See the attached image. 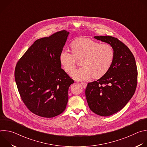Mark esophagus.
Masks as SVG:
<instances>
[{"instance_id":"1","label":"esophagus","mask_w":147,"mask_h":147,"mask_svg":"<svg viewBox=\"0 0 147 147\" xmlns=\"http://www.w3.org/2000/svg\"><path fill=\"white\" fill-rule=\"evenodd\" d=\"M81 85L82 86L83 88H86L87 87V84L86 82H81Z\"/></svg>"}]
</instances>
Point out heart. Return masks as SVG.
<instances>
[{"label": "heart", "instance_id": "1", "mask_svg": "<svg viewBox=\"0 0 147 147\" xmlns=\"http://www.w3.org/2000/svg\"><path fill=\"white\" fill-rule=\"evenodd\" d=\"M71 52L62 51L59 61L65 71L71 73L75 68L76 60H80L82 67L71 73V76L77 81H84L92 77L98 79L105 75L113 60L114 52L112 47L87 38L74 40L70 45Z\"/></svg>", "mask_w": 147, "mask_h": 147}]
</instances>
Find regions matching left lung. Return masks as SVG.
<instances>
[{
  "mask_svg": "<svg viewBox=\"0 0 147 147\" xmlns=\"http://www.w3.org/2000/svg\"><path fill=\"white\" fill-rule=\"evenodd\" d=\"M94 38L109 44L114 57L105 75L88 83L86 96L94 113L108 116L122 109L133 96L137 84V69L133 53L117 38L111 36Z\"/></svg>",
  "mask_w": 147,
  "mask_h": 147,
  "instance_id": "8db88e82",
  "label": "left lung"
}]
</instances>
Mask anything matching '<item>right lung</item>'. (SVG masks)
Wrapping results in <instances>:
<instances>
[{"label":"right lung","instance_id":"1","mask_svg":"<svg viewBox=\"0 0 147 147\" xmlns=\"http://www.w3.org/2000/svg\"><path fill=\"white\" fill-rule=\"evenodd\" d=\"M69 34L63 30L37 39L16 65L14 77L20 96L39 116L53 117L66 108L74 80L61 69L59 55Z\"/></svg>","mask_w":147,"mask_h":147}]
</instances>
